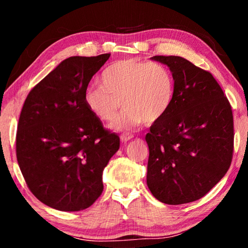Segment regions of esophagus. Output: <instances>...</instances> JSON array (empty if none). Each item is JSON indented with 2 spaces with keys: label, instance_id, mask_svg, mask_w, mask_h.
Instances as JSON below:
<instances>
[{
  "label": "esophagus",
  "instance_id": "34e87169",
  "mask_svg": "<svg viewBox=\"0 0 248 248\" xmlns=\"http://www.w3.org/2000/svg\"><path fill=\"white\" fill-rule=\"evenodd\" d=\"M134 136H133V133H131V132H128V133H123L120 136V140H121V142H128L129 140H131L132 138H133Z\"/></svg>",
  "mask_w": 248,
  "mask_h": 248
}]
</instances>
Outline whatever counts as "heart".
I'll return each instance as SVG.
<instances>
[{
	"label": "heart",
	"mask_w": 248,
	"mask_h": 248,
	"mask_svg": "<svg viewBox=\"0 0 248 248\" xmlns=\"http://www.w3.org/2000/svg\"><path fill=\"white\" fill-rule=\"evenodd\" d=\"M174 90L173 75L166 66L129 58L107 65L100 74V84H92L86 89L84 102L98 119L109 121L115 117L121 100L124 108L110 128L125 131L145 119L153 123L164 117L173 102Z\"/></svg>",
	"instance_id": "1"
}]
</instances>
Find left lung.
<instances>
[{"label": "left lung", "mask_w": 248, "mask_h": 248, "mask_svg": "<svg viewBox=\"0 0 248 248\" xmlns=\"http://www.w3.org/2000/svg\"><path fill=\"white\" fill-rule=\"evenodd\" d=\"M173 74L174 98L145 136L146 184L157 200L183 204L202 198L220 182L233 157L232 107L208 71L177 56H155Z\"/></svg>", "instance_id": "8db88e82"}]
</instances>
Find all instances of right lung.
<instances>
[{"label": "right lung", "mask_w": 248, "mask_h": 248, "mask_svg": "<svg viewBox=\"0 0 248 248\" xmlns=\"http://www.w3.org/2000/svg\"><path fill=\"white\" fill-rule=\"evenodd\" d=\"M110 53L70 57L29 92L20 111L16 156L29 190L60 211L91 207L120 139L84 102L93 75Z\"/></svg>", "instance_id": "add662e5"}]
</instances>
